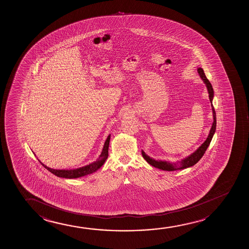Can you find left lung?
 <instances>
[{
	"instance_id": "8db88e82",
	"label": "left lung",
	"mask_w": 249,
	"mask_h": 249,
	"mask_svg": "<svg viewBox=\"0 0 249 249\" xmlns=\"http://www.w3.org/2000/svg\"><path fill=\"white\" fill-rule=\"evenodd\" d=\"M197 71L201 79L203 80V82H205V84L207 85L208 93H209V99H210V102L212 103L213 102V89L211 83L208 81V79L206 77L204 71H203L202 69L198 68ZM212 109H213V123L212 125L211 130H210V133H209L208 139L206 140L204 143L201 144V146L198 148L197 150L195 151L194 153L191 154L190 157H186V158H184V159L180 160V161H178V162H175V163H169V162L162 161V160H154L152 158H150V157H148L143 151H142V156L144 158V160H146L147 162L150 164L151 166L164 171L181 170V169H184V168H187V167H192V166H194L195 164L197 163L201 157H203L206 150L208 149V147L209 146L212 139H213V136L214 134L215 130H216V112H215L214 108H213V103H212Z\"/></svg>"
}]
</instances>
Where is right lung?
<instances>
[{"instance_id": "obj_1", "label": "right lung", "mask_w": 249, "mask_h": 249, "mask_svg": "<svg viewBox=\"0 0 249 249\" xmlns=\"http://www.w3.org/2000/svg\"><path fill=\"white\" fill-rule=\"evenodd\" d=\"M109 140H110V135L108 136L106 140L104 148H103L102 153L99 156V159H97L96 161L92 163L89 164L85 167H80L77 169H73V170H57V169H53L50 167L45 166L44 164L41 163V165L47 168L52 174H54L57 177L65 178H76L82 177L88 174H91L94 173L99 169V167H102L106 159L108 158V150H109Z\"/></svg>"}]
</instances>
